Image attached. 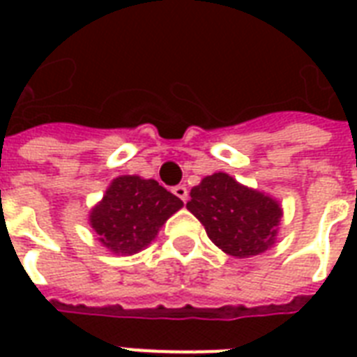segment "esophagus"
<instances>
[{"instance_id": "1", "label": "esophagus", "mask_w": 357, "mask_h": 357, "mask_svg": "<svg viewBox=\"0 0 357 357\" xmlns=\"http://www.w3.org/2000/svg\"><path fill=\"white\" fill-rule=\"evenodd\" d=\"M172 192L178 196L179 200L187 202V198H189V190H187V187H185V185H176V187L172 189Z\"/></svg>"}]
</instances>
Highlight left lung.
<instances>
[{
  "label": "left lung",
  "instance_id": "8db88e82",
  "mask_svg": "<svg viewBox=\"0 0 357 357\" xmlns=\"http://www.w3.org/2000/svg\"><path fill=\"white\" fill-rule=\"evenodd\" d=\"M187 209L218 248L238 259L274 246L283 217L276 198L238 183L226 172L206 176L192 187Z\"/></svg>",
  "mask_w": 357,
  "mask_h": 357
}]
</instances>
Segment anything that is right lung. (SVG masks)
<instances>
[{"label":"right lung","instance_id":"add662e5","mask_svg":"<svg viewBox=\"0 0 357 357\" xmlns=\"http://www.w3.org/2000/svg\"><path fill=\"white\" fill-rule=\"evenodd\" d=\"M183 207L178 196L155 179L119 176L89 213L102 246L116 255H133L157 237L162 224Z\"/></svg>","mask_w":357,"mask_h":357}]
</instances>
